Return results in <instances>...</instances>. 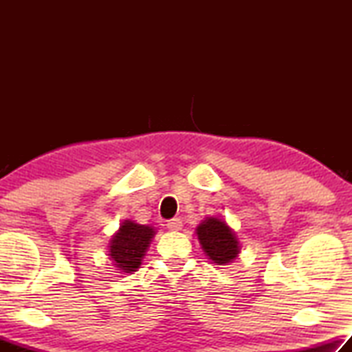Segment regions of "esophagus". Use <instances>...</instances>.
I'll list each match as a JSON object with an SVG mask.
<instances>
[{
    "instance_id": "esophagus-1",
    "label": "esophagus",
    "mask_w": 352,
    "mask_h": 352,
    "mask_svg": "<svg viewBox=\"0 0 352 352\" xmlns=\"http://www.w3.org/2000/svg\"><path fill=\"white\" fill-rule=\"evenodd\" d=\"M166 226H168L169 230H172V231H178V230H182V219H178V217H174V219H170V220H168V223H166Z\"/></svg>"
}]
</instances>
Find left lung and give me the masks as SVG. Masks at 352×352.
I'll return each instance as SVG.
<instances>
[{
	"mask_svg": "<svg viewBox=\"0 0 352 352\" xmlns=\"http://www.w3.org/2000/svg\"><path fill=\"white\" fill-rule=\"evenodd\" d=\"M195 233L205 254L214 264L225 265L233 262L241 252L236 233L222 219L206 217L197 226Z\"/></svg>",
	"mask_w": 352,
	"mask_h": 352,
	"instance_id": "8db88e82",
	"label": "left lung"
}]
</instances>
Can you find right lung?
Returning a JSON list of instances; mask_svg holds the SVG:
<instances>
[{
	"mask_svg": "<svg viewBox=\"0 0 352 352\" xmlns=\"http://www.w3.org/2000/svg\"><path fill=\"white\" fill-rule=\"evenodd\" d=\"M153 236V226L140 225L130 219L124 220L110 241L109 256L113 265L118 267L121 273L136 272Z\"/></svg>",
	"mask_w": 352,
	"mask_h": 352,
	"instance_id": "right-lung-1",
	"label": "right lung"
}]
</instances>
